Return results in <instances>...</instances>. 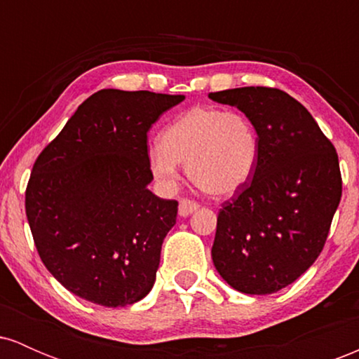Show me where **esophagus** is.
Segmentation results:
<instances>
[{"label": "esophagus", "mask_w": 359, "mask_h": 359, "mask_svg": "<svg viewBox=\"0 0 359 359\" xmlns=\"http://www.w3.org/2000/svg\"><path fill=\"white\" fill-rule=\"evenodd\" d=\"M197 209H199V204L194 203V201L182 199V201H180V203H179V216L187 217V216H191L192 212H196Z\"/></svg>", "instance_id": "1"}]
</instances>
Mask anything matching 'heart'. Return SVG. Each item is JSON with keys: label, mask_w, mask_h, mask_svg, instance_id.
<instances>
[{"label": "heart", "mask_w": 359, "mask_h": 359, "mask_svg": "<svg viewBox=\"0 0 359 359\" xmlns=\"http://www.w3.org/2000/svg\"><path fill=\"white\" fill-rule=\"evenodd\" d=\"M259 155V133L245 113L196 106L163 128L158 145L148 150V167L156 182L170 189L182 163L201 191L229 197L251 182Z\"/></svg>", "instance_id": "heart-1"}]
</instances>
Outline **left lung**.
<instances>
[{
  "mask_svg": "<svg viewBox=\"0 0 359 359\" xmlns=\"http://www.w3.org/2000/svg\"><path fill=\"white\" fill-rule=\"evenodd\" d=\"M209 97L245 113L262 142L253 179L217 216L212 263L234 290L273 294L324 248L343 191L339 160L312 114L283 90L236 88Z\"/></svg>",
  "mask_w": 359,
  "mask_h": 359,
  "instance_id": "8db88e82",
  "label": "left lung"
}]
</instances>
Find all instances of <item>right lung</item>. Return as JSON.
<instances>
[{
	"instance_id": "1",
	"label": "right lung",
	"mask_w": 359,
	"mask_h": 359,
	"mask_svg": "<svg viewBox=\"0 0 359 359\" xmlns=\"http://www.w3.org/2000/svg\"><path fill=\"white\" fill-rule=\"evenodd\" d=\"M184 100L97 90L36 158L25 194L28 224L43 265L77 297L125 307L154 287L179 204L148 189L147 133Z\"/></svg>"
}]
</instances>
